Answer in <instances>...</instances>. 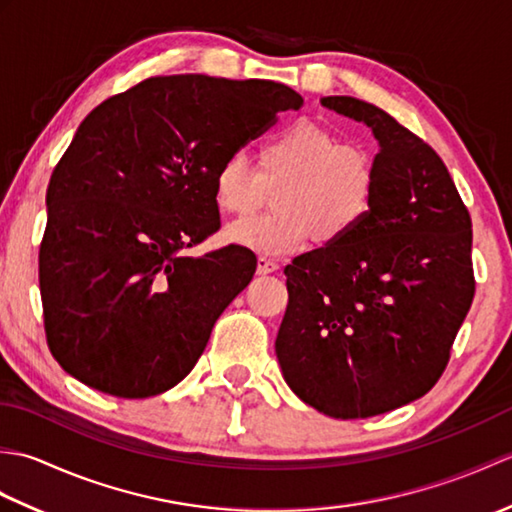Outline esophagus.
I'll return each mask as SVG.
<instances>
[{"mask_svg": "<svg viewBox=\"0 0 512 512\" xmlns=\"http://www.w3.org/2000/svg\"><path fill=\"white\" fill-rule=\"evenodd\" d=\"M277 268H279V266H277L275 259H270V257H266V255H259V257H257V273H259V275L275 273Z\"/></svg>", "mask_w": 512, "mask_h": 512, "instance_id": "obj_1", "label": "esophagus"}]
</instances>
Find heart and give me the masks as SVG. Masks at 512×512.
I'll return each mask as SVG.
<instances>
[{
  "label": "heart",
  "instance_id": "obj_1",
  "mask_svg": "<svg viewBox=\"0 0 512 512\" xmlns=\"http://www.w3.org/2000/svg\"><path fill=\"white\" fill-rule=\"evenodd\" d=\"M376 160L365 147L339 145L328 127L301 118L270 136L255 156V173L239 156L213 176V200L228 215L275 209L226 226L228 242L286 255L314 239L336 246L367 220L376 195Z\"/></svg>",
  "mask_w": 512,
  "mask_h": 512
}]
</instances>
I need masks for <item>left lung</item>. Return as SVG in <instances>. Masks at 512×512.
<instances>
[{"instance_id":"1","label":"left lung","mask_w":512,"mask_h":512,"mask_svg":"<svg viewBox=\"0 0 512 512\" xmlns=\"http://www.w3.org/2000/svg\"><path fill=\"white\" fill-rule=\"evenodd\" d=\"M378 140L367 220L336 246L286 266L275 341L290 389L325 416L354 420L427 394L475 295L471 215L442 158L380 107L328 96Z\"/></svg>"}]
</instances>
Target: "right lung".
Masks as SVG:
<instances>
[{"instance_id": "1", "label": "right lung", "mask_w": 512, "mask_h": 512, "mask_svg": "<svg viewBox=\"0 0 512 512\" xmlns=\"http://www.w3.org/2000/svg\"><path fill=\"white\" fill-rule=\"evenodd\" d=\"M301 105L284 83L171 74L85 116L50 176L39 248L43 328L65 372L118 398L191 372L257 259L182 250L220 228L217 167Z\"/></svg>"}]
</instances>
